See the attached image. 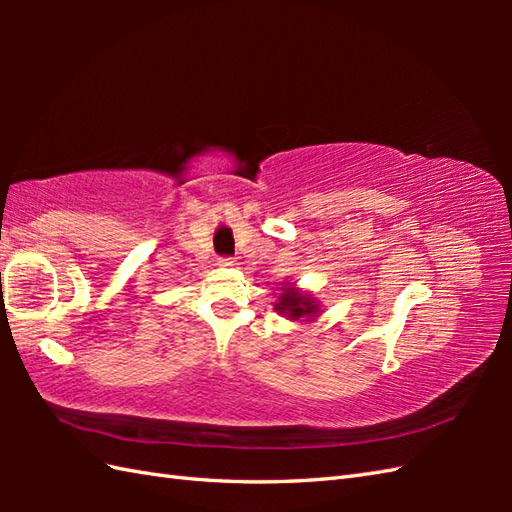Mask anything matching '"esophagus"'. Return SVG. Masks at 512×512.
Returning <instances> with one entry per match:
<instances>
[{"mask_svg":"<svg viewBox=\"0 0 512 512\" xmlns=\"http://www.w3.org/2000/svg\"><path fill=\"white\" fill-rule=\"evenodd\" d=\"M217 264H220V266H235V257H228V255H222L220 259H217Z\"/></svg>","mask_w":512,"mask_h":512,"instance_id":"obj_1","label":"esophagus"}]
</instances>
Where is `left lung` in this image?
Listing matches in <instances>:
<instances>
[{
	"instance_id": "1",
	"label": "left lung",
	"mask_w": 512,
	"mask_h": 512,
	"mask_svg": "<svg viewBox=\"0 0 512 512\" xmlns=\"http://www.w3.org/2000/svg\"><path fill=\"white\" fill-rule=\"evenodd\" d=\"M277 310L288 314V317H292V319H299V317H314L317 306H314V301H310L308 297H303L301 292L288 288L284 295H281V301L277 303Z\"/></svg>"
}]
</instances>
